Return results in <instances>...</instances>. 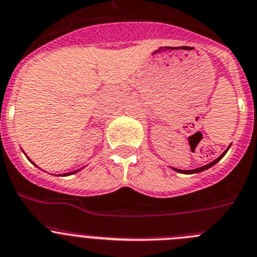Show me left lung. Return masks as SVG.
Instances as JSON below:
<instances>
[{
	"label": "left lung",
	"mask_w": 257,
	"mask_h": 257,
	"mask_svg": "<svg viewBox=\"0 0 257 257\" xmlns=\"http://www.w3.org/2000/svg\"><path fill=\"white\" fill-rule=\"evenodd\" d=\"M226 152H227V151H226ZM226 152L223 153L222 156H219V157H218L217 160H215V161L210 162V164L205 165V166H203V167H199V169H195V170H177V169H175V171H177V172H181V174H195V172H201V171H204V170L209 169V167H212L213 165H215V164H217V162L219 161L220 158H222L223 156L226 155Z\"/></svg>",
	"instance_id": "left-lung-1"
}]
</instances>
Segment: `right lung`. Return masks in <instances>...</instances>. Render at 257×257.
<instances>
[{
  "label": "right lung",
  "mask_w": 257,
  "mask_h": 257,
  "mask_svg": "<svg viewBox=\"0 0 257 257\" xmlns=\"http://www.w3.org/2000/svg\"><path fill=\"white\" fill-rule=\"evenodd\" d=\"M74 172H77V171H73V172H68V174H63V175H71V174H74Z\"/></svg>",
  "instance_id": "right-lung-1"
}]
</instances>
